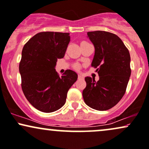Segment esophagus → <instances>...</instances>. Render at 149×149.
Returning a JSON list of instances; mask_svg holds the SVG:
<instances>
[{
    "instance_id": "esophagus-1",
    "label": "esophagus",
    "mask_w": 149,
    "mask_h": 149,
    "mask_svg": "<svg viewBox=\"0 0 149 149\" xmlns=\"http://www.w3.org/2000/svg\"><path fill=\"white\" fill-rule=\"evenodd\" d=\"M78 79H83V76H82L81 74H78Z\"/></svg>"
}]
</instances>
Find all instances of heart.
Wrapping results in <instances>:
<instances>
[{
    "mask_svg": "<svg viewBox=\"0 0 149 149\" xmlns=\"http://www.w3.org/2000/svg\"><path fill=\"white\" fill-rule=\"evenodd\" d=\"M74 67H75V69H79L80 66L78 65V64H76V65L74 66Z\"/></svg>",
    "mask_w": 149,
    "mask_h": 149,
    "instance_id": "b5f03b06",
    "label": "heart"
}]
</instances>
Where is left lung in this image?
I'll use <instances>...</instances> for the list:
<instances>
[{
  "label": "left lung",
  "instance_id": "obj_1",
  "mask_svg": "<svg viewBox=\"0 0 149 149\" xmlns=\"http://www.w3.org/2000/svg\"><path fill=\"white\" fill-rule=\"evenodd\" d=\"M95 53L92 67L97 68L99 80L85 78L82 91L85 103L94 110L104 111L119 103L126 92L131 74L128 48L117 35L105 31L88 32Z\"/></svg>",
  "mask_w": 149,
  "mask_h": 149
}]
</instances>
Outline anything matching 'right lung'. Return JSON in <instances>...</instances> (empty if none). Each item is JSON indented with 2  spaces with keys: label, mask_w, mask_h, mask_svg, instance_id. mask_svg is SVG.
Instances as JSON below:
<instances>
[{
  "label": "right lung",
  "mask_w": 149,
  "mask_h": 149,
  "mask_svg": "<svg viewBox=\"0 0 149 149\" xmlns=\"http://www.w3.org/2000/svg\"><path fill=\"white\" fill-rule=\"evenodd\" d=\"M69 42V33L42 32L23 46L19 63L21 87L27 100L41 112H53L63 106L68 91L78 78L72 70L60 77L55 69Z\"/></svg>",
  "instance_id": "right-lung-1"
}]
</instances>
